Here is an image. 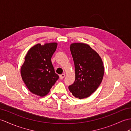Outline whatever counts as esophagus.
I'll return each mask as SVG.
<instances>
[{
	"mask_svg": "<svg viewBox=\"0 0 131 131\" xmlns=\"http://www.w3.org/2000/svg\"><path fill=\"white\" fill-rule=\"evenodd\" d=\"M65 74H60V75H59V78H60V79H63V78H64V77H65Z\"/></svg>",
	"mask_w": 131,
	"mask_h": 131,
	"instance_id": "34e87169",
	"label": "esophagus"
}]
</instances>
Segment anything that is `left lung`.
Instances as JSON below:
<instances>
[{"label":"left lung","mask_w":131,"mask_h":131,"mask_svg":"<svg viewBox=\"0 0 131 131\" xmlns=\"http://www.w3.org/2000/svg\"><path fill=\"white\" fill-rule=\"evenodd\" d=\"M70 50L74 63L75 78L68 87L75 98H87L97 90L104 75L103 62L98 54L84 43H72Z\"/></svg>","instance_id":"1"}]
</instances>
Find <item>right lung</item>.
I'll use <instances>...</instances> for the list:
<instances>
[{
    "label": "right lung",
    "mask_w": 131,
    "mask_h": 131,
    "mask_svg": "<svg viewBox=\"0 0 131 131\" xmlns=\"http://www.w3.org/2000/svg\"><path fill=\"white\" fill-rule=\"evenodd\" d=\"M57 43L37 44L28 50L20 69L21 78L28 90L34 94L43 97L59 78L51 62Z\"/></svg>",
    "instance_id": "obj_1"
}]
</instances>
